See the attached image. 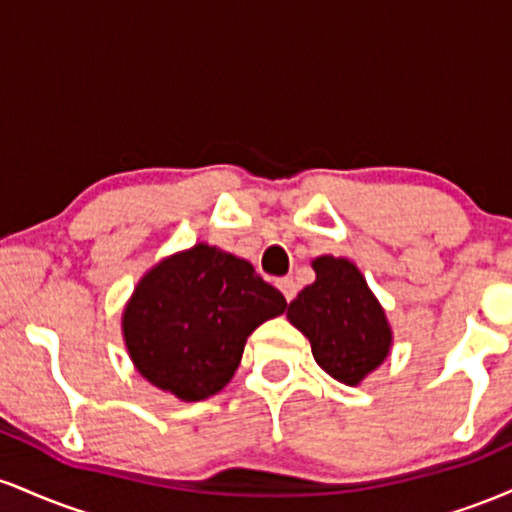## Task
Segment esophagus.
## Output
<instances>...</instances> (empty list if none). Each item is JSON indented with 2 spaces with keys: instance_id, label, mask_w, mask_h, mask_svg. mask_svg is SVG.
<instances>
[{
  "instance_id": "obj_1",
  "label": "esophagus",
  "mask_w": 512,
  "mask_h": 512,
  "mask_svg": "<svg viewBox=\"0 0 512 512\" xmlns=\"http://www.w3.org/2000/svg\"><path fill=\"white\" fill-rule=\"evenodd\" d=\"M279 291L284 293L286 301H293V296H296V281L291 279V276H286V279H279Z\"/></svg>"
}]
</instances>
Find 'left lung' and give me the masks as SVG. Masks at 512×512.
Wrapping results in <instances>:
<instances>
[{"mask_svg":"<svg viewBox=\"0 0 512 512\" xmlns=\"http://www.w3.org/2000/svg\"><path fill=\"white\" fill-rule=\"evenodd\" d=\"M313 269L315 281L293 298L286 317L308 337L317 366L358 385L390 354V322L354 262L322 255Z\"/></svg>","mask_w":512,"mask_h":512,"instance_id":"1","label":"left lung"}]
</instances>
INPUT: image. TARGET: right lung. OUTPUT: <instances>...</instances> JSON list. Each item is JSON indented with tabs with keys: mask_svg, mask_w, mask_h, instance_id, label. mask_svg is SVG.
Masks as SVG:
<instances>
[{
	"mask_svg": "<svg viewBox=\"0 0 512 512\" xmlns=\"http://www.w3.org/2000/svg\"><path fill=\"white\" fill-rule=\"evenodd\" d=\"M284 310L286 298L248 260L197 243L139 279L122 337L151 385L199 402L228 385L250 334Z\"/></svg>",
	"mask_w": 512,
	"mask_h": 512,
	"instance_id": "add662e5",
	"label": "right lung"
}]
</instances>
